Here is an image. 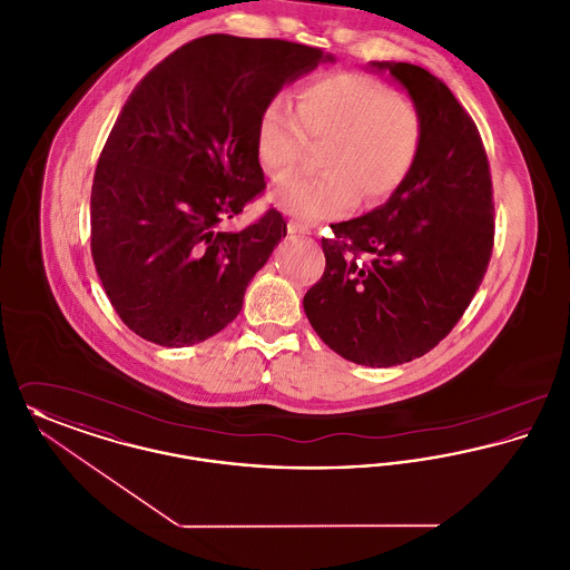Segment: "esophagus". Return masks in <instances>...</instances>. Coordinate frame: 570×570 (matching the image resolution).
Here are the masks:
<instances>
[{"label": "esophagus", "mask_w": 570, "mask_h": 570, "mask_svg": "<svg viewBox=\"0 0 570 570\" xmlns=\"http://www.w3.org/2000/svg\"><path fill=\"white\" fill-rule=\"evenodd\" d=\"M288 233H291V235H312V228H309L307 224H303V222L291 219V222H288Z\"/></svg>", "instance_id": "obj_1"}]
</instances>
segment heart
I'll use <instances>...</instances> for the list:
<instances>
[{"label": "heart", "mask_w": 570, "mask_h": 570, "mask_svg": "<svg viewBox=\"0 0 570 570\" xmlns=\"http://www.w3.org/2000/svg\"><path fill=\"white\" fill-rule=\"evenodd\" d=\"M312 145H325L312 177H295L273 190V203L303 219H325L361 203L376 207L393 198L421 158L425 115L389 85L361 72H333L305 82L297 109L275 96L261 112L256 151L265 173L284 179Z\"/></svg>", "instance_id": "1"}]
</instances>
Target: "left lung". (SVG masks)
Returning <instances> with one entry per match:
<instances>
[{"label": "left lung", "instance_id": "1", "mask_svg": "<svg viewBox=\"0 0 570 570\" xmlns=\"http://www.w3.org/2000/svg\"><path fill=\"white\" fill-rule=\"evenodd\" d=\"M425 115V145L402 190L367 216L333 224L323 277L305 293L331 351L370 367L430 353L460 323L493 249V188L476 124L428 70L376 61Z\"/></svg>", "mask_w": 570, "mask_h": 570}]
</instances>
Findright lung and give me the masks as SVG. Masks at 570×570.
I'll return each mask as SVG.
<instances>
[{"mask_svg": "<svg viewBox=\"0 0 570 570\" xmlns=\"http://www.w3.org/2000/svg\"><path fill=\"white\" fill-rule=\"evenodd\" d=\"M323 59L298 42L212 33L136 85L96 166L91 256L115 312L142 340L191 346L242 312L286 219L267 209L239 233L219 224L267 188L261 112Z\"/></svg>", "mask_w": 570, "mask_h": 570, "instance_id": "right-lung-1", "label": "right lung"}]
</instances>
